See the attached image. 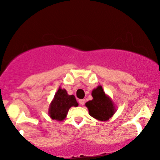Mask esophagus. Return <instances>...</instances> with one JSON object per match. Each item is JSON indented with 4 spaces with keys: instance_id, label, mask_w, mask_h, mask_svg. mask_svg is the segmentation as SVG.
<instances>
[{
    "instance_id": "1",
    "label": "esophagus",
    "mask_w": 160,
    "mask_h": 160,
    "mask_svg": "<svg viewBox=\"0 0 160 160\" xmlns=\"http://www.w3.org/2000/svg\"><path fill=\"white\" fill-rule=\"evenodd\" d=\"M78 102H79V104H80V105H83V104H85V100H84V99H80Z\"/></svg>"
}]
</instances>
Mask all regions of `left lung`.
Segmentation results:
<instances>
[{"label":"left lung","instance_id":"1","mask_svg":"<svg viewBox=\"0 0 160 160\" xmlns=\"http://www.w3.org/2000/svg\"><path fill=\"white\" fill-rule=\"evenodd\" d=\"M92 100L85 104L89 113L99 121H107L117 111L115 104L111 97L104 92L102 86H98L92 91Z\"/></svg>","mask_w":160,"mask_h":160}]
</instances>
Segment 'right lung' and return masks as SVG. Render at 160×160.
<instances>
[{
  "label": "right lung",
  "instance_id": "add662e5",
  "mask_svg": "<svg viewBox=\"0 0 160 160\" xmlns=\"http://www.w3.org/2000/svg\"><path fill=\"white\" fill-rule=\"evenodd\" d=\"M74 95H68L65 89L58 88L49 107L48 114L52 120L63 121L71 107H78Z\"/></svg>",
  "mask_w": 160,
  "mask_h": 160
}]
</instances>
